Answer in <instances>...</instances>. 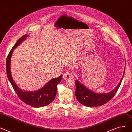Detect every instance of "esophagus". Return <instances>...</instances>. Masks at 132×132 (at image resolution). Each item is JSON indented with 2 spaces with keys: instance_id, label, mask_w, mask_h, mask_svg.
I'll return each instance as SVG.
<instances>
[{
  "instance_id": "esophagus-1",
  "label": "esophagus",
  "mask_w": 132,
  "mask_h": 132,
  "mask_svg": "<svg viewBox=\"0 0 132 132\" xmlns=\"http://www.w3.org/2000/svg\"><path fill=\"white\" fill-rule=\"evenodd\" d=\"M72 74L70 72H67L63 75V78L64 80H68L72 79Z\"/></svg>"
}]
</instances>
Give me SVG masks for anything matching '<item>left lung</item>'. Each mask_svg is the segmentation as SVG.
Returning a JSON list of instances; mask_svg holds the SVG:
<instances>
[{
    "label": "left lung",
    "instance_id": "1",
    "mask_svg": "<svg viewBox=\"0 0 132 132\" xmlns=\"http://www.w3.org/2000/svg\"><path fill=\"white\" fill-rule=\"evenodd\" d=\"M126 63V62H125ZM125 71V68L122 78L117 86L110 92L106 93H97L81 83L79 80H76V90L75 95L78 101L84 106L87 107H95L102 105L110 101L116 94L121 83Z\"/></svg>",
    "mask_w": 132,
    "mask_h": 132
}]
</instances>
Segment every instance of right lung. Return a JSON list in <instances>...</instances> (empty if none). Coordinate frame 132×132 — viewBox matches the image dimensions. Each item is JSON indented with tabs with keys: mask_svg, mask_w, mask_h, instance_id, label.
I'll return each instance as SVG.
<instances>
[{
	"mask_svg": "<svg viewBox=\"0 0 132 132\" xmlns=\"http://www.w3.org/2000/svg\"><path fill=\"white\" fill-rule=\"evenodd\" d=\"M28 35L21 37L11 50L6 60L7 76L17 95L23 102L35 108L45 106L50 104L55 98L57 93V85L62 79V75L51 79L42 88L35 91H27L21 89L14 81L11 73V62L13 51L28 37Z\"/></svg>",
	"mask_w": 132,
	"mask_h": 132,
	"instance_id": "1",
	"label": "right lung"
}]
</instances>
